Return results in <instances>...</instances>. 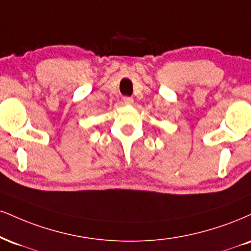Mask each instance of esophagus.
I'll return each instance as SVG.
<instances>
[{
    "label": "esophagus",
    "instance_id": "obj_1",
    "mask_svg": "<svg viewBox=\"0 0 251 251\" xmlns=\"http://www.w3.org/2000/svg\"><path fill=\"white\" fill-rule=\"evenodd\" d=\"M123 101H124V104H125V105H132V104H133V99L129 98V97H124Z\"/></svg>",
    "mask_w": 251,
    "mask_h": 251
}]
</instances>
